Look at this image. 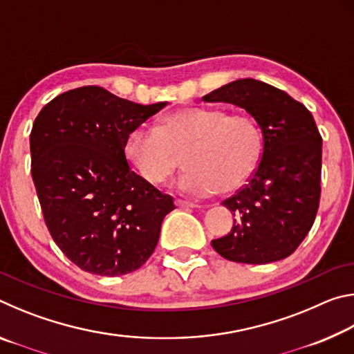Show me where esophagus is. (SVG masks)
Listing matches in <instances>:
<instances>
[{
  "instance_id": "obj_1",
  "label": "esophagus",
  "mask_w": 354,
  "mask_h": 354,
  "mask_svg": "<svg viewBox=\"0 0 354 354\" xmlns=\"http://www.w3.org/2000/svg\"><path fill=\"white\" fill-rule=\"evenodd\" d=\"M176 206H178V207H184V209H189V207H198V205H196V203L184 201V200H176Z\"/></svg>"
}]
</instances>
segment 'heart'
<instances>
[{"label":"heart","instance_id":"heart-1","mask_svg":"<svg viewBox=\"0 0 354 354\" xmlns=\"http://www.w3.org/2000/svg\"><path fill=\"white\" fill-rule=\"evenodd\" d=\"M124 154L147 183L164 184L179 167L185 194H231L254 175L262 156V134L245 113L221 107H183L160 120L158 129L137 127L124 142Z\"/></svg>","mask_w":354,"mask_h":354}]
</instances>
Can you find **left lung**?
Listing matches in <instances>:
<instances>
[{
  "label": "left lung",
  "instance_id": "left-lung-1",
  "mask_svg": "<svg viewBox=\"0 0 354 354\" xmlns=\"http://www.w3.org/2000/svg\"><path fill=\"white\" fill-rule=\"evenodd\" d=\"M242 107L262 133L254 175L223 201L234 215L226 236L212 241L232 262L270 263L290 256L308 236L320 201L322 136L313 113L284 91L251 77L203 97Z\"/></svg>",
  "mask_w": 354,
  "mask_h": 354
}]
</instances>
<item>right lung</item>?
<instances>
[{
    "mask_svg": "<svg viewBox=\"0 0 354 354\" xmlns=\"http://www.w3.org/2000/svg\"><path fill=\"white\" fill-rule=\"evenodd\" d=\"M165 106L137 104L86 86L57 95L35 118L31 173L45 223L84 272L131 273L158 245L175 205L129 169L124 142Z\"/></svg>",
    "mask_w": 354,
    "mask_h": 354,
    "instance_id": "1",
    "label": "right lung"
}]
</instances>
